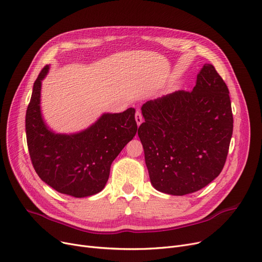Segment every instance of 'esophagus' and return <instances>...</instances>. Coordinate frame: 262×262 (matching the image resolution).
Listing matches in <instances>:
<instances>
[{"instance_id":"34e87169","label":"esophagus","mask_w":262,"mask_h":262,"mask_svg":"<svg viewBox=\"0 0 262 262\" xmlns=\"http://www.w3.org/2000/svg\"><path fill=\"white\" fill-rule=\"evenodd\" d=\"M135 119H136V122H137V125L140 126V124L143 122V118H142V115H141L139 110H137V112H136Z\"/></svg>"}]
</instances>
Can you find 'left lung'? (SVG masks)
Returning <instances> with one entry per match:
<instances>
[{
  "mask_svg": "<svg viewBox=\"0 0 262 262\" xmlns=\"http://www.w3.org/2000/svg\"><path fill=\"white\" fill-rule=\"evenodd\" d=\"M138 136L153 187L185 195L210 184L228 154L233 119L229 91L210 63L192 91L180 90L141 107Z\"/></svg>",
  "mask_w": 262,
  "mask_h": 262,
  "instance_id": "left-lung-1",
  "label": "left lung"
}]
</instances>
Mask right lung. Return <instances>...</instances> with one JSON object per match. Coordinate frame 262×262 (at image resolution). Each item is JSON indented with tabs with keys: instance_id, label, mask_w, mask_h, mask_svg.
I'll use <instances>...</instances> for the list:
<instances>
[{
	"instance_id": "right-lung-1",
	"label": "right lung",
	"mask_w": 262,
	"mask_h": 262,
	"mask_svg": "<svg viewBox=\"0 0 262 262\" xmlns=\"http://www.w3.org/2000/svg\"><path fill=\"white\" fill-rule=\"evenodd\" d=\"M49 70L50 66H46L35 80L25 117L34 169L41 181L62 194L74 198L96 194L108 181L113 161L137 133L135 109L103 114L79 133H55L47 125L40 107L41 84Z\"/></svg>"
}]
</instances>
